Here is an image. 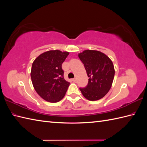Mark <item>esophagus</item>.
Segmentation results:
<instances>
[{
	"mask_svg": "<svg viewBox=\"0 0 147 147\" xmlns=\"http://www.w3.org/2000/svg\"><path fill=\"white\" fill-rule=\"evenodd\" d=\"M72 80H73V81L74 82V83H76V78H73Z\"/></svg>",
	"mask_w": 147,
	"mask_h": 147,
	"instance_id": "34e87169",
	"label": "esophagus"
}]
</instances>
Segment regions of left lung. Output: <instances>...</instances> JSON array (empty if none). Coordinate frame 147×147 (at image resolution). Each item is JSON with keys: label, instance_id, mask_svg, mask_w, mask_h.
Returning a JSON list of instances; mask_svg holds the SVG:
<instances>
[{"label": "left lung", "instance_id": "left-lung-1", "mask_svg": "<svg viewBox=\"0 0 147 147\" xmlns=\"http://www.w3.org/2000/svg\"><path fill=\"white\" fill-rule=\"evenodd\" d=\"M78 57L89 77L86 87L80 88L82 94L90 101L103 98L110 91L114 79L112 61L105 54L95 50H84L78 54Z\"/></svg>", "mask_w": 147, "mask_h": 147}]
</instances>
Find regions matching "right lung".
I'll use <instances>...</instances> for the list:
<instances>
[{
    "label": "right lung",
    "instance_id": "add662e5",
    "mask_svg": "<svg viewBox=\"0 0 147 147\" xmlns=\"http://www.w3.org/2000/svg\"><path fill=\"white\" fill-rule=\"evenodd\" d=\"M69 53L59 50L46 51L36 58L30 77L34 88L44 100L56 103L65 96L70 83L64 78L62 64Z\"/></svg>",
    "mask_w": 147,
    "mask_h": 147
}]
</instances>
